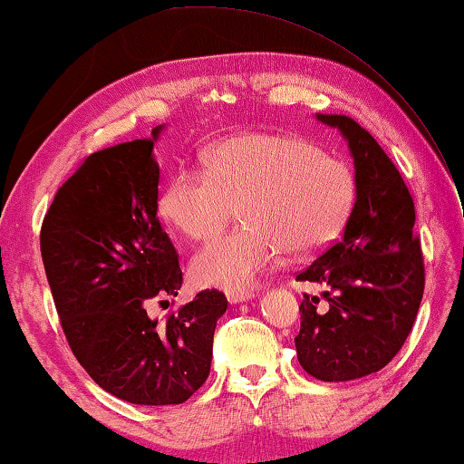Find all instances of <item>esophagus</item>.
Returning a JSON list of instances; mask_svg holds the SVG:
<instances>
[{
    "label": "esophagus",
    "mask_w": 464,
    "mask_h": 464,
    "mask_svg": "<svg viewBox=\"0 0 464 464\" xmlns=\"http://www.w3.org/2000/svg\"><path fill=\"white\" fill-rule=\"evenodd\" d=\"M227 302L230 304H240V302H248V299H255V291H245V289H238V291H227Z\"/></svg>",
    "instance_id": "esophagus-1"
}]
</instances>
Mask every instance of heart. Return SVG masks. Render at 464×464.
<instances>
[{"label": "heart", "mask_w": 464, "mask_h": 464, "mask_svg": "<svg viewBox=\"0 0 464 464\" xmlns=\"http://www.w3.org/2000/svg\"><path fill=\"white\" fill-rule=\"evenodd\" d=\"M206 167L177 169L159 214L177 232L209 240L240 206V230L193 258L199 285L253 287L289 250L307 255L336 237L354 201V177L343 159L294 136L237 134L203 152Z\"/></svg>", "instance_id": "heart-1"}]
</instances>
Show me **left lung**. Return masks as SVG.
<instances>
[{
	"mask_svg": "<svg viewBox=\"0 0 464 464\" xmlns=\"http://www.w3.org/2000/svg\"><path fill=\"white\" fill-rule=\"evenodd\" d=\"M338 128L354 159L356 198L343 238L297 275L324 289L304 295L295 336L299 364L328 383L377 372L400 353L424 295L416 209L400 170L353 118L318 113Z\"/></svg>",
	"mask_w": 464,
	"mask_h": 464,
	"instance_id": "obj_1",
	"label": "left lung"
}]
</instances>
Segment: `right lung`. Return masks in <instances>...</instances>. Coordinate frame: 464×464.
I'll use <instances>...</instances> for the list:
<instances>
[{
	"mask_svg": "<svg viewBox=\"0 0 464 464\" xmlns=\"http://www.w3.org/2000/svg\"><path fill=\"white\" fill-rule=\"evenodd\" d=\"M152 138L97 150L64 181L40 230L61 326L89 377L136 405L183 403L206 383L227 299L206 289L152 320L150 302L177 297L179 256L157 218ZM162 304V302H160Z\"/></svg>",
	"mask_w": 464,
	"mask_h": 464,
	"instance_id": "obj_1",
	"label": "right lung"
}]
</instances>
